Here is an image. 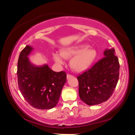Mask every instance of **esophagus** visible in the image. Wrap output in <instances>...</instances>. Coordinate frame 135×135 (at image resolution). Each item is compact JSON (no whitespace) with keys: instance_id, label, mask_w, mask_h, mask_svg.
I'll return each mask as SVG.
<instances>
[{"instance_id":"34e87169","label":"esophagus","mask_w":135,"mask_h":135,"mask_svg":"<svg viewBox=\"0 0 135 135\" xmlns=\"http://www.w3.org/2000/svg\"><path fill=\"white\" fill-rule=\"evenodd\" d=\"M71 77H73V76L71 74H67V79H70V78H71Z\"/></svg>"}]
</instances>
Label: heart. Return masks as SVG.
<instances>
[{"mask_svg": "<svg viewBox=\"0 0 135 135\" xmlns=\"http://www.w3.org/2000/svg\"><path fill=\"white\" fill-rule=\"evenodd\" d=\"M89 47V45H80L64 49L61 54L55 52L54 58L57 63L63 64L64 58H73L70 62L72 69L77 72L84 71L90 67L97 56L96 50Z\"/></svg>", "mask_w": 135, "mask_h": 135, "instance_id": "obj_1", "label": "heart"}]
</instances>
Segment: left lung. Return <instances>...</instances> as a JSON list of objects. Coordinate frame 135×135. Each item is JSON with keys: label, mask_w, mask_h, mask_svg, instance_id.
<instances>
[{"label": "left lung", "mask_w": 135, "mask_h": 135, "mask_svg": "<svg viewBox=\"0 0 135 135\" xmlns=\"http://www.w3.org/2000/svg\"><path fill=\"white\" fill-rule=\"evenodd\" d=\"M104 57L77 76L79 97L88 105L105 102L113 95L119 78L120 64L114 49H106Z\"/></svg>", "instance_id": "8db88e82"}]
</instances>
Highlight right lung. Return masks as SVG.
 <instances>
[{"label": "right lung", "instance_id": "right-lung-1", "mask_svg": "<svg viewBox=\"0 0 135 135\" xmlns=\"http://www.w3.org/2000/svg\"><path fill=\"white\" fill-rule=\"evenodd\" d=\"M33 47L27 45L18 61V88L26 101L35 108L49 109L56 106L67 81L65 71L55 72L47 65L37 67L30 62L28 55Z\"/></svg>", "mask_w": 135, "mask_h": 135}]
</instances>
